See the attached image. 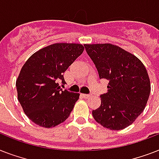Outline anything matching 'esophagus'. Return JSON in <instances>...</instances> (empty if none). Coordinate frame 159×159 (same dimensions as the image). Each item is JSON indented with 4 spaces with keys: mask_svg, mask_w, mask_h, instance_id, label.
<instances>
[{
    "mask_svg": "<svg viewBox=\"0 0 159 159\" xmlns=\"http://www.w3.org/2000/svg\"><path fill=\"white\" fill-rule=\"evenodd\" d=\"M82 97L84 98H89L91 97V94H82Z\"/></svg>",
    "mask_w": 159,
    "mask_h": 159,
    "instance_id": "1",
    "label": "esophagus"
}]
</instances>
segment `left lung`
Here are the masks:
<instances>
[{"label": "left lung", "mask_w": 159, "mask_h": 159, "mask_svg": "<svg viewBox=\"0 0 159 159\" xmlns=\"http://www.w3.org/2000/svg\"><path fill=\"white\" fill-rule=\"evenodd\" d=\"M100 79L108 80V92L101 95V106L92 111L97 123L112 130L128 127L145 108L150 81L138 57L111 43L84 44Z\"/></svg>", "instance_id": "obj_1"}]
</instances>
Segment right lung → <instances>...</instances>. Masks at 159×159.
<instances>
[{
	"mask_svg": "<svg viewBox=\"0 0 159 159\" xmlns=\"http://www.w3.org/2000/svg\"><path fill=\"white\" fill-rule=\"evenodd\" d=\"M79 43H53L31 55L16 80L18 100L36 125L52 128L68 118L79 93L62 91L63 72L82 54Z\"/></svg>",
	"mask_w": 159,
	"mask_h": 159,
	"instance_id": "1",
	"label": "right lung"
}]
</instances>
